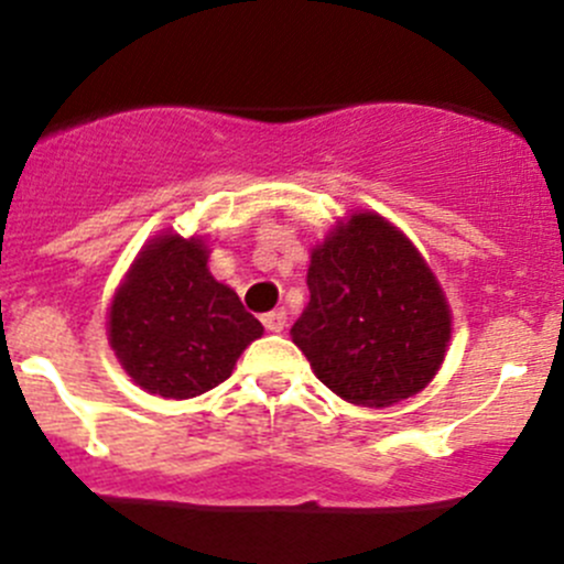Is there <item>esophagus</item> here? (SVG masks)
I'll use <instances>...</instances> for the list:
<instances>
[{
	"instance_id": "esophagus-1",
	"label": "esophagus",
	"mask_w": 564,
	"mask_h": 564,
	"mask_svg": "<svg viewBox=\"0 0 564 564\" xmlns=\"http://www.w3.org/2000/svg\"><path fill=\"white\" fill-rule=\"evenodd\" d=\"M261 322H264V327L270 329V333H281V329L286 327V311L283 308L270 311V314L261 316Z\"/></svg>"
}]
</instances>
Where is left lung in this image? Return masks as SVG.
Masks as SVG:
<instances>
[{
	"label": "left lung",
	"instance_id": "8db88e82",
	"mask_svg": "<svg viewBox=\"0 0 564 564\" xmlns=\"http://www.w3.org/2000/svg\"><path fill=\"white\" fill-rule=\"evenodd\" d=\"M308 289L292 340L344 401L401 403L445 362L453 335L445 292L412 240L373 209L335 220L311 248Z\"/></svg>",
	"mask_w": 564,
	"mask_h": 564
}]
</instances>
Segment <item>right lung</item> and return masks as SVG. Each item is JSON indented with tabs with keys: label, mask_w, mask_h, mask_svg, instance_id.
Returning a JSON list of instances; mask_svg holds the SVG:
<instances>
[{
	"label": "right lung",
	"mask_w": 564,
	"mask_h": 564,
	"mask_svg": "<svg viewBox=\"0 0 564 564\" xmlns=\"http://www.w3.org/2000/svg\"><path fill=\"white\" fill-rule=\"evenodd\" d=\"M207 237L161 231L119 281L108 344L122 371L161 398H196L231 377L264 327L207 267Z\"/></svg>",
	"instance_id": "right-lung-1"
}]
</instances>
